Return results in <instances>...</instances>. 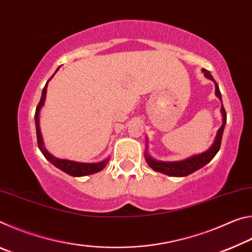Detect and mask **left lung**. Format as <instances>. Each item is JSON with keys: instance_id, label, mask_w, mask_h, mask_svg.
<instances>
[{"instance_id": "left-lung-1", "label": "left lung", "mask_w": 252, "mask_h": 252, "mask_svg": "<svg viewBox=\"0 0 252 252\" xmlns=\"http://www.w3.org/2000/svg\"><path fill=\"white\" fill-rule=\"evenodd\" d=\"M203 72H204V75H206L208 79L215 81L212 78V75L209 73L207 70L203 69ZM216 94L221 100V93H220L218 84L217 83H216ZM221 111H222V116H223L222 126H220V129L218 130V133H217L215 142H213L212 147L209 149L208 151L203 152L199 156L191 157L189 159L183 160V161H178V162L157 161V160L151 159L150 157H148L146 155V160L148 162V164L150 165V168L155 170V171L162 172L171 177H186V176H189L191 173H193L194 171H197V170H199L200 168H202L203 165H206L208 163V162H210L219 151L220 146H221V140H222L225 121H227V113H225L223 105L221 106Z\"/></svg>"}]
</instances>
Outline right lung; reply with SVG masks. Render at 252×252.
<instances>
[{
    "label": "right lung",
    "instance_id": "obj_1",
    "mask_svg": "<svg viewBox=\"0 0 252 252\" xmlns=\"http://www.w3.org/2000/svg\"><path fill=\"white\" fill-rule=\"evenodd\" d=\"M57 71H55V72H57ZM48 82H49V81H48ZM48 82H46L43 91H42L41 100L39 102V104H37L36 110H35V127H36L37 146H39L41 152L43 153V156L51 162V163L54 164L55 167L59 168L60 170H62V171H64L65 173L70 174V176H73V177L88 176V174H93V173H96V172L101 171V170H103L104 167H105V164L108 163V159L102 161V162H99V163H80V162L63 160V159H57V158L51 156L50 153L46 151V149L43 147V140H42V135H41V131H40V125H39V114H40V110L42 108V105L44 104V101H45Z\"/></svg>",
    "mask_w": 252,
    "mask_h": 252
}]
</instances>
